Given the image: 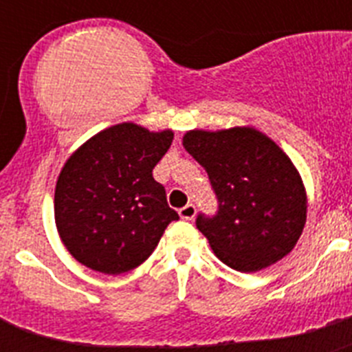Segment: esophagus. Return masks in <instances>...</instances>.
<instances>
[{"mask_svg":"<svg viewBox=\"0 0 352 352\" xmlns=\"http://www.w3.org/2000/svg\"><path fill=\"white\" fill-rule=\"evenodd\" d=\"M179 217H182L183 220H192L195 217V206L194 204H186V206H183L182 210H179Z\"/></svg>","mask_w":352,"mask_h":352,"instance_id":"1","label":"esophagus"}]
</instances>
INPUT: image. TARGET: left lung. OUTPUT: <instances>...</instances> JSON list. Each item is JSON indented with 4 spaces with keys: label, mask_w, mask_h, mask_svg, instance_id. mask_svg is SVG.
I'll return each mask as SVG.
<instances>
[{
    "label": "left lung",
    "mask_w": 352,
    "mask_h": 352,
    "mask_svg": "<svg viewBox=\"0 0 352 352\" xmlns=\"http://www.w3.org/2000/svg\"><path fill=\"white\" fill-rule=\"evenodd\" d=\"M183 146L206 169L219 199L217 214L195 220L214 256L243 273L287 256L307 222V192L291 158L252 126L190 130Z\"/></svg>",
    "instance_id": "1"
}]
</instances>
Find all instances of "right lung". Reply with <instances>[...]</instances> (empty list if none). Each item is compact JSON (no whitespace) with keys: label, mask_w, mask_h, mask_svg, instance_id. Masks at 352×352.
<instances>
[{"label":"right lung","mask_w":352,"mask_h":352,"mask_svg":"<svg viewBox=\"0 0 352 352\" xmlns=\"http://www.w3.org/2000/svg\"><path fill=\"white\" fill-rule=\"evenodd\" d=\"M173 138V130L120 123L93 135L65 162L56 183L54 220L74 259L120 275L151 256L166 227L179 219L153 178Z\"/></svg>","instance_id":"add662e5"}]
</instances>
